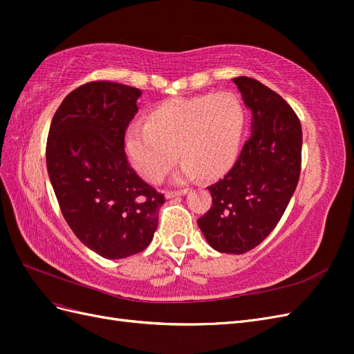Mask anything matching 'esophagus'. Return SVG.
I'll list each match as a JSON object with an SVG mask.
<instances>
[{"instance_id": "34e87169", "label": "esophagus", "mask_w": 354, "mask_h": 354, "mask_svg": "<svg viewBox=\"0 0 354 354\" xmlns=\"http://www.w3.org/2000/svg\"><path fill=\"white\" fill-rule=\"evenodd\" d=\"M187 194V189H181V190H174V192H167L165 194V198L167 199H173V198H177V196H183Z\"/></svg>"}]
</instances>
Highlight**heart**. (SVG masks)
Listing matches in <instances>:
<instances>
[{
	"mask_svg": "<svg viewBox=\"0 0 354 354\" xmlns=\"http://www.w3.org/2000/svg\"><path fill=\"white\" fill-rule=\"evenodd\" d=\"M245 127V111L232 93L203 94L162 103L134 124L125 134V151L145 180L159 183L177 160L183 164L174 176L186 183L199 174L217 177L238 156Z\"/></svg>",
	"mask_w": 354,
	"mask_h": 354,
	"instance_id": "obj_1",
	"label": "heart"
}]
</instances>
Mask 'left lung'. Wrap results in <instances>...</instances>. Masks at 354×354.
<instances>
[{"mask_svg": "<svg viewBox=\"0 0 354 354\" xmlns=\"http://www.w3.org/2000/svg\"><path fill=\"white\" fill-rule=\"evenodd\" d=\"M233 82L251 111V136L227 174L207 187L212 207L198 226L216 251L243 254L269 236L294 195L303 131L279 94L248 77Z\"/></svg>", "mask_w": 354, "mask_h": 354, "instance_id": "left-lung-1", "label": "left lung"}]
</instances>
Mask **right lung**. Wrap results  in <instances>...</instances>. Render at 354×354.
<instances>
[{"label": "right lung", "mask_w": 354, "mask_h": 354, "mask_svg": "<svg viewBox=\"0 0 354 354\" xmlns=\"http://www.w3.org/2000/svg\"><path fill=\"white\" fill-rule=\"evenodd\" d=\"M140 95L124 84H84L66 95L50 125L47 169L63 217L85 246L109 260L151 243L165 202L125 155Z\"/></svg>", "instance_id": "right-lung-1"}]
</instances>
